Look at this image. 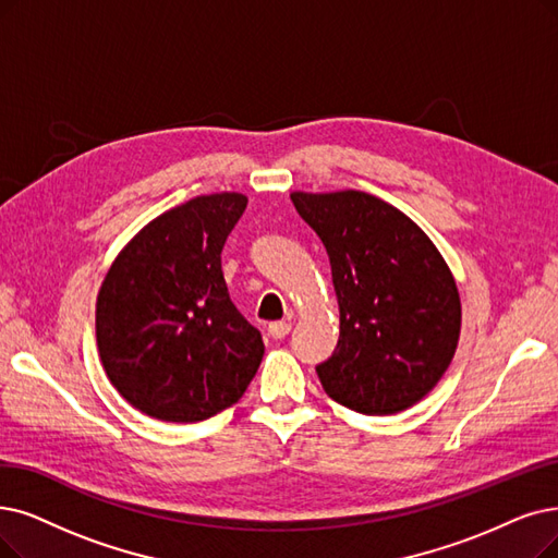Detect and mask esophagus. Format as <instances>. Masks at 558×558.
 I'll return each mask as SVG.
<instances>
[{"mask_svg":"<svg viewBox=\"0 0 558 558\" xmlns=\"http://www.w3.org/2000/svg\"><path fill=\"white\" fill-rule=\"evenodd\" d=\"M267 331H270L272 339H283L288 331H291V323L288 320H277V323H270L267 325Z\"/></svg>","mask_w":558,"mask_h":558,"instance_id":"34e87169","label":"esophagus"}]
</instances>
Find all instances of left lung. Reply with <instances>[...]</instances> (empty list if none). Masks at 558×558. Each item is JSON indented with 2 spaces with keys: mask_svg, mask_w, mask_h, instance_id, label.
Masks as SVG:
<instances>
[{
  "mask_svg": "<svg viewBox=\"0 0 558 558\" xmlns=\"http://www.w3.org/2000/svg\"><path fill=\"white\" fill-rule=\"evenodd\" d=\"M323 240L341 333L316 366L325 393L360 414H396L426 396L460 339V295L447 260L414 221L366 192H293Z\"/></svg>",
  "mask_w": 558,
  "mask_h": 558,
  "instance_id": "8db88e82",
  "label": "left lung"
}]
</instances>
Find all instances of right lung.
Returning a JSON list of instances; mask_svg holds the SVG:
<instances>
[{
	"label": "right lung",
	"mask_w": 558,
	"mask_h": 558,
	"mask_svg": "<svg viewBox=\"0 0 558 558\" xmlns=\"http://www.w3.org/2000/svg\"><path fill=\"white\" fill-rule=\"evenodd\" d=\"M244 208L247 196L221 192L162 213L100 286V362L128 403L153 418H210L238 403L260 366V331L235 308L221 272Z\"/></svg>",
	"instance_id": "obj_1"
}]
</instances>
